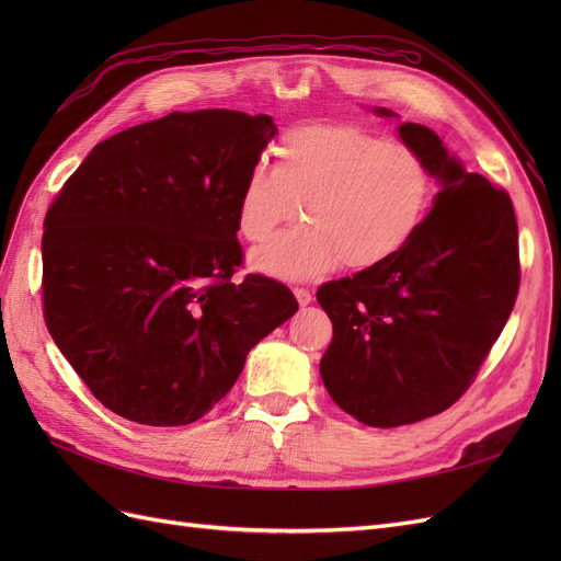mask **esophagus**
Segmentation results:
<instances>
[{"label":"esophagus","instance_id":"1","mask_svg":"<svg viewBox=\"0 0 561 561\" xmlns=\"http://www.w3.org/2000/svg\"><path fill=\"white\" fill-rule=\"evenodd\" d=\"M295 297L299 301V307H309V304L313 301V295L309 290H304V287H295Z\"/></svg>","mask_w":561,"mask_h":561}]
</instances>
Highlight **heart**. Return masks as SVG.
<instances>
[{"mask_svg":"<svg viewBox=\"0 0 561 561\" xmlns=\"http://www.w3.org/2000/svg\"><path fill=\"white\" fill-rule=\"evenodd\" d=\"M433 198L419 151L355 126L295 128L274 147V165H254L236 196L243 239L262 243L299 215L307 222L252 252L266 276L307 280L336 262L371 268L414 239Z\"/></svg>","mask_w":561,"mask_h":561,"instance_id":"b5f03b06","label":"heart"}]
</instances>
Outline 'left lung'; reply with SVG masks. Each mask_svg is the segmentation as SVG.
Instances as JSON below:
<instances>
[{
	"label": "left lung",
	"mask_w": 561,
	"mask_h": 561,
	"mask_svg": "<svg viewBox=\"0 0 561 561\" xmlns=\"http://www.w3.org/2000/svg\"><path fill=\"white\" fill-rule=\"evenodd\" d=\"M398 138L439 184L433 210L396 257L316 295L334 328L322 383L346 414L375 428L435 416L461 398L519 290L511 196L468 173L431 128L404 122Z\"/></svg>",
	"instance_id": "8db88e82"
}]
</instances>
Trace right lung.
Wrapping results in <instances>:
<instances>
[{
    "instance_id": "1",
    "label": "right lung",
    "mask_w": 561,
    "mask_h": 561,
    "mask_svg": "<svg viewBox=\"0 0 561 561\" xmlns=\"http://www.w3.org/2000/svg\"><path fill=\"white\" fill-rule=\"evenodd\" d=\"M278 133L266 114L171 112L93 147L44 219V318L107 410L186 426L299 309L248 276L236 196Z\"/></svg>"
}]
</instances>
